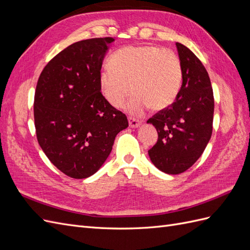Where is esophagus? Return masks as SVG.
Returning <instances> with one entry per match:
<instances>
[{
    "mask_svg": "<svg viewBox=\"0 0 250 250\" xmlns=\"http://www.w3.org/2000/svg\"><path fill=\"white\" fill-rule=\"evenodd\" d=\"M128 122H129V126L131 127V128H137V127H139L140 125H141V122L139 120H137V119H134V118H132V117H129L128 118Z\"/></svg>",
    "mask_w": 250,
    "mask_h": 250,
    "instance_id": "esophagus-1",
    "label": "esophagus"
}]
</instances>
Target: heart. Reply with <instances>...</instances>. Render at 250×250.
<instances>
[{"label":"heart","instance_id":"heart-1","mask_svg":"<svg viewBox=\"0 0 250 250\" xmlns=\"http://www.w3.org/2000/svg\"><path fill=\"white\" fill-rule=\"evenodd\" d=\"M181 80L177 55L154 46L118 50L99 75L101 92L113 107H122L132 90L127 110L133 115H141L148 106L155 111L169 107L179 93Z\"/></svg>","mask_w":250,"mask_h":250}]
</instances>
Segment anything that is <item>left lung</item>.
<instances>
[{
  "label": "left lung",
  "instance_id": "1",
  "mask_svg": "<svg viewBox=\"0 0 250 250\" xmlns=\"http://www.w3.org/2000/svg\"><path fill=\"white\" fill-rule=\"evenodd\" d=\"M183 84L175 102L158 111L147 123L158 140L148 151L151 162L164 173L176 175L201 156L213 131L214 94L206 67L194 53L176 42Z\"/></svg>",
  "mask_w": 250,
  "mask_h": 250
}]
</instances>
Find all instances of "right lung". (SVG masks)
I'll return each instance as SVG.
<instances>
[{
  "mask_svg": "<svg viewBox=\"0 0 250 250\" xmlns=\"http://www.w3.org/2000/svg\"><path fill=\"white\" fill-rule=\"evenodd\" d=\"M112 37L77 42L50 60L37 81L34 123L40 146L65 175L92 176L107 160L123 112L101 94L102 62Z\"/></svg>",
  "mask_w": 250,
  "mask_h": 250,
  "instance_id": "1",
  "label": "right lung"
}]
</instances>
